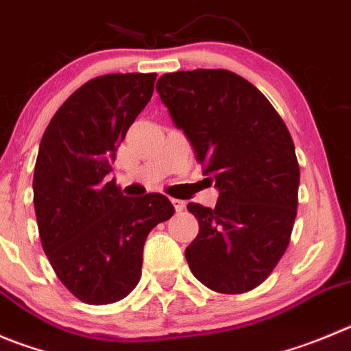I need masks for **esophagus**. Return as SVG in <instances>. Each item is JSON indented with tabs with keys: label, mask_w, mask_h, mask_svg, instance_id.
Instances as JSON below:
<instances>
[{
	"label": "esophagus",
	"mask_w": 351,
	"mask_h": 351,
	"mask_svg": "<svg viewBox=\"0 0 351 351\" xmlns=\"http://www.w3.org/2000/svg\"><path fill=\"white\" fill-rule=\"evenodd\" d=\"M173 206H175L176 211H183V208H185V202L180 201V199H171Z\"/></svg>",
	"instance_id": "obj_1"
}]
</instances>
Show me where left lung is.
Segmentation results:
<instances>
[{"label": "left lung", "mask_w": 351, "mask_h": 351, "mask_svg": "<svg viewBox=\"0 0 351 351\" xmlns=\"http://www.w3.org/2000/svg\"><path fill=\"white\" fill-rule=\"evenodd\" d=\"M156 90L220 192L213 209L186 204L199 221L189 267L216 293L254 289L286 253L296 218L300 166L289 131L256 86L225 69L165 74Z\"/></svg>", "instance_id": "8db88e82"}]
</instances>
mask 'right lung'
<instances>
[{"mask_svg": "<svg viewBox=\"0 0 351 351\" xmlns=\"http://www.w3.org/2000/svg\"><path fill=\"white\" fill-rule=\"evenodd\" d=\"M156 77L128 72L88 81L39 143L32 180L39 237L60 282L83 303H114L135 289L147 235L175 213L166 195L126 197L107 178Z\"/></svg>", "mask_w": 351, "mask_h": 351, "instance_id": "1", "label": "right lung"}]
</instances>
